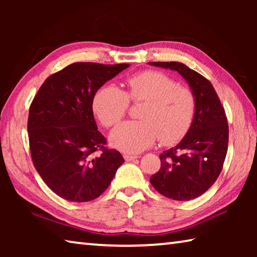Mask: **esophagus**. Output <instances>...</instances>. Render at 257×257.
I'll list each match as a JSON object with an SVG mask.
<instances>
[{"label": "esophagus", "mask_w": 257, "mask_h": 257, "mask_svg": "<svg viewBox=\"0 0 257 257\" xmlns=\"http://www.w3.org/2000/svg\"><path fill=\"white\" fill-rule=\"evenodd\" d=\"M123 158H124V160L127 161V162H130V161H134V160H136L138 156L137 155H130V154H124L123 155Z\"/></svg>", "instance_id": "34e87169"}]
</instances>
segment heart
Listing matches in <instances>:
<instances>
[{
    "label": "heart",
    "mask_w": 257,
    "mask_h": 257,
    "mask_svg": "<svg viewBox=\"0 0 257 257\" xmlns=\"http://www.w3.org/2000/svg\"><path fill=\"white\" fill-rule=\"evenodd\" d=\"M125 85V93L115 85H103L92 98L94 114L106 128L123 118L129 99L145 102L139 114L143 120L127 121L113 130L110 136L113 147L137 153L149 149L159 138L163 145H173L188 134L196 112V98L190 88L154 70L130 76Z\"/></svg>",
    "instance_id": "1"
}]
</instances>
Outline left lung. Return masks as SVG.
<instances>
[{
    "label": "left lung",
    "mask_w": 257,
    "mask_h": 257,
    "mask_svg": "<svg viewBox=\"0 0 257 257\" xmlns=\"http://www.w3.org/2000/svg\"><path fill=\"white\" fill-rule=\"evenodd\" d=\"M150 64L179 72L196 98V112L188 134L177 146L160 155V170L150 179L163 196L190 201L205 193L222 170L229 141L227 115L205 77L180 62Z\"/></svg>",
    "instance_id": "1"
}]
</instances>
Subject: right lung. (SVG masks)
<instances>
[{"instance_id": "right-lung-1", "label": "right lung", "mask_w": 257, "mask_h": 257, "mask_svg": "<svg viewBox=\"0 0 257 257\" xmlns=\"http://www.w3.org/2000/svg\"><path fill=\"white\" fill-rule=\"evenodd\" d=\"M129 64L76 62L51 75L29 107L28 137L33 163L58 196L88 202L104 193L124 162L108 150L97 130L92 98Z\"/></svg>"}]
</instances>
